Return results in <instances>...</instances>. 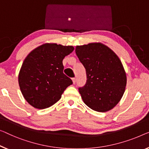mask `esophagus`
<instances>
[{
	"label": "esophagus",
	"instance_id": "esophagus-1",
	"mask_svg": "<svg viewBox=\"0 0 149 149\" xmlns=\"http://www.w3.org/2000/svg\"><path fill=\"white\" fill-rule=\"evenodd\" d=\"M72 81H73V83L75 84V81H76V79H75V77H74V78H72Z\"/></svg>",
	"mask_w": 149,
	"mask_h": 149
}]
</instances>
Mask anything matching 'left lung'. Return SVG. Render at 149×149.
<instances>
[{
	"mask_svg": "<svg viewBox=\"0 0 149 149\" xmlns=\"http://www.w3.org/2000/svg\"><path fill=\"white\" fill-rule=\"evenodd\" d=\"M75 53L86 69L87 81L79 88L84 102L93 110H112L123 97L126 74L118 55L102 43L75 47Z\"/></svg>",
	"mask_w": 149,
	"mask_h": 149,
	"instance_id": "8db88e82",
	"label": "left lung"
}]
</instances>
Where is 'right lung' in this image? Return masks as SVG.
<instances>
[{
    "instance_id": "right-lung-1",
    "label": "right lung",
    "mask_w": 149,
    "mask_h": 149,
    "mask_svg": "<svg viewBox=\"0 0 149 149\" xmlns=\"http://www.w3.org/2000/svg\"><path fill=\"white\" fill-rule=\"evenodd\" d=\"M73 46L47 43L29 53L20 69L18 81L26 101L37 109L53 106L73 82L63 74V59Z\"/></svg>"
}]
</instances>
